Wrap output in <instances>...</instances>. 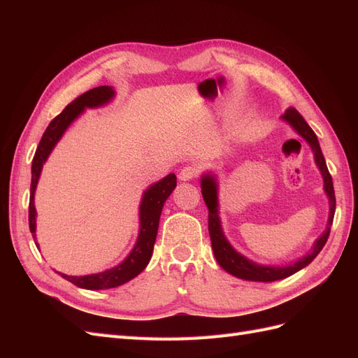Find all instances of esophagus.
<instances>
[{
	"mask_svg": "<svg viewBox=\"0 0 358 358\" xmlns=\"http://www.w3.org/2000/svg\"><path fill=\"white\" fill-rule=\"evenodd\" d=\"M196 176H197V169H196V167H191V166L183 167V169L179 171V175H178L179 180H183V182L191 180L192 178H196Z\"/></svg>",
	"mask_w": 358,
	"mask_h": 358,
	"instance_id": "34e87169",
	"label": "esophagus"
}]
</instances>
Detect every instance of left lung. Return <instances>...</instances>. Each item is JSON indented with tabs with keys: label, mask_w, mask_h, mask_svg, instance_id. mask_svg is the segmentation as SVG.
<instances>
[{
	"label": "left lung",
	"mask_w": 358,
	"mask_h": 358,
	"mask_svg": "<svg viewBox=\"0 0 358 358\" xmlns=\"http://www.w3.org/2000/svg\"><path fill=\"white\" fill-rule=\"evenodd\" d=\"M280 121L287 122L312 149L313 161H315V166L318 167L322 176V182H324L322 189L326 192L327 200H329V220H327L326 230H324L318 239L313 242L312 248L305 255L294 259V262L279 266V264H259L257 262H252L251 258L241 254L237 249L233 248L229 239H227L222 229V222L220 216L218 175H216L213 170H206L201 173V178H200L203 200L206 206H208V210H209V234H210L212 249H213L216 262H218V264L225 270L227 273H230L243 280H252V282H273V280L285 279L299 272V270L305 268L308 264H310L313 259H315V257L321 252V249L324 248V245H326L329 239L330 229L333 224V216L336 210L333 180L329 173L326 159H324V155L321 152L320 142L315 133H313V129L308 125V122L303 119V116L296 109H292V107H288L285 113L280 116Z\"/></svg>",
	"instance_id": "obj_1"
}]
</instances>
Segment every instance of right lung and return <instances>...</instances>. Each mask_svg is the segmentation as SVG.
<instances>
[{
  "label": "right lung",
  "instance_id": "right-lung-1",
  "mask_svg": "<svg viewBox=\"0 0 358 358\" xmlns=\"http://www.w3.org/2000/svg\"><path fill=\"white\" fill-rule=\"evenodd\" d=\"M116 96V91L113 86H99L88 92L82 94L78 99L73 100L66 109H64L46 128L43 134L38 148L36 150L34 159H32L31 167V191H29V230L36 241L37 230V210L34 204V196L37 189V183L41 176L43 166L46 164L52 150L55 149L64 133L67 131L69 127L78 119L86 109H99V107L107 106L112 103ZM176 188V175L170 173L166 178L149 185L143 194L142 200L138 204V234L136 243L131 251L122 259L121 263L106 268L103 272H96L91 275L73 276L58 272L64 279L70 280L71 284L85 289H109L116 288L128 280L134 279L146 268L150 262V257L154 252V243L158 233L159 216L162 212V206L170 197L173 189ZM37 248L38 243L36 241Z\"/></svg>",
  "mask_w": 358,
  "mask_h": 358
}]
</instances>
